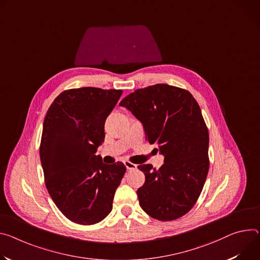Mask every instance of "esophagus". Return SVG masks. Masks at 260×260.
Here are the masks:
<instances>
[{
  "label": "esophagus",
  "mask_w": 260,
  "mask_h": 260,
  "mask_svg": "<svg viewBox=\"0 0 260 260\" xmlns=\"http://www.w3.org/2000/svg\"><path fill=\"white\" fill-rule=\"evenodd\" d=\"M124 165H125V167H126V169H127L128 171L137 169V165H136V164H133V162L129 161V160H125V161H124Z\"/></svg>",
  "instance_id": "1"
}]
</instances>
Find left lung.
Wrapping results in <instances>:
<instances>
[{
  "instance_id": "obj_1",
  "label": "left lung",
  "mask_w": 260,
  "mask_h": 260,
  "mask_svg": "<svg viewBox=\"0 0 260 260\" xmlns=\"http://www.w3.org/2000/svg\"><path fill=\"white\" fill-rule=\"evenodd\" d=\"M143 123L146 140L164 154L156 170L138 168L145 175L138 188L140 206L158 221H173L197 202L208 173V129L200 107L185 89L156 84L137 89L119 104Z\"/></svg>"
}]
</instances>
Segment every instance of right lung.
Returning <instances> with one entry per match:
<instances>
[{"mask_svg": "<svg viewBox=\"0 0 260 260\" xmlns=\"http://www.w3.org/2000/svg\"><path fill=\"white\" fill-rule=\"evenodd\" d=\"M122 90L84 87L61 92L46 112L40 142L45 186L72 222L93 225L112 210L126 168L95 155L105 140V121Z\"/></svg>", "mask_w": 260, "mask_h": 260, "instance_id": "right-lung-1", "label": "right lung"}]
</instances>
